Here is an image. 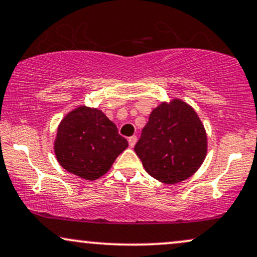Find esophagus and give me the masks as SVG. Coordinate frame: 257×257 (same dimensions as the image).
<instances>
[{
	"instance_id": "obj_1",
	"label": "esophagus",
	"mask_w": 257,
	"mask_h": 257,
	"mask_svg": "<svg viewBox=\"0 0 257 257\" xmlns=\"http://www.w3.org/2000/svg\"><path fill=\"white\" fill-rule=\"evenodd\" d=\"M137 141H138V138H137V137H131V138L128 139L129 146H131V147H134V146H135V144H137Z\"/></svg>"
}]
</instances>
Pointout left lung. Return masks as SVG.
Returning <instances> with one entry per match:
<instances>
[{"label": "left lung", "mask_w": 257, "mask_h": 257, "mask_svg": "<svg viewBox=\"0 0 257 257\" xmlns=\"http://www.w3.org/2000/svg\"><path fill=\"white\" fill-rule=\"evenodd\" d=\"M207 148V133L196 111L175 98L152 110L134 150L148 175L176 184L200 169Z\"/></svg>", "instance_id": "obj_1"}]
</instances>
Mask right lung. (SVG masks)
Wrapping results in <instances>:
<instances>
[{
	"mask_svg": "<svg viewBox=\"0 0 257 257\" xmlns=\"http://www.w3.org/2000/svg\"><path fill=\"white\" fill-rule=\"evenodd\" d=\"M128 147L112 120L97 107L80 105L57 126L54 152L60 165L80 178L94 181L111 169Z\"/></svg>",
	"mask_w": 257,
	"mask_h": 257,
	"instance_id": "right-lung-1",
	"label": "right lung"
}]
</instances>
